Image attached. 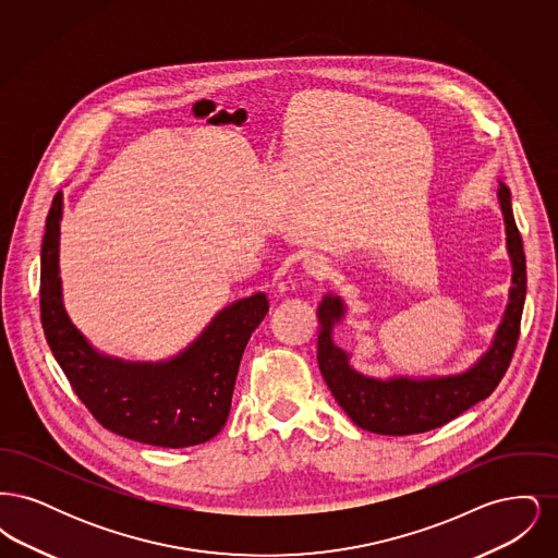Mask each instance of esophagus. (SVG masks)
<instances>
[{
    "instance_id": "1",
    "label": "esophagus",
    "mask_w": 558,
    "mask_h": 558,
    "mask_svg": "<svg viewBox=\"0 0 558 558\" xmlns=\"http://www.w3.org/2000/svg\"><path fill=\"white\" fill-rule=\"evenodd\" d=\"M303 269H305V274H310V276L316 278V280H324V278L328 276V271H330L328 262H326L324 257H319V255L307 257V259L303 262Z\"/></svg>"
}]
</instances>
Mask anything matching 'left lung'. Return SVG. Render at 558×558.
<instances>
[{
	"instance_id": "obj_1",
	"label": "left lung",
	"mask_w": 558,
	"mask_h": 558,
	"mask_svg": "<svg viewBox=\"0 0 558 558\" xmlns=\"http://www.w3.org/2000/svg\"><path fill=\"white\" fill-rule=\"evenodd\" d=\"M498 201L505 215L506 248L512 262V287L494 343L469 371L439 378L393 376L387 380L353 371L349 366V353L332 341V328L345 316V303L332 294L322 299L318 307L322 326L318 335L319 372L330 393L360 428L378 435L425 433L450 423L481 399L489 398L502 380L519 341L527 271L523 240L510 207V190L505 184H500Z\"/></svg>"
}]
</instances>
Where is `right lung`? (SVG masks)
<instances>
[{
    "instance_id": "obj_1",
    "label": "right lung",
    "mask_w": 558,
    "mask_h": 558,
    "mask_svg": "<svg viewBox=\"0 0 558 558\" xmlns=\"http://www.w3.org/2000/svg\"><path fill=\"white\" fill-rule=\"evenodd\" d=\"M62 192L53 196L41 242V324L56 362L100 425L140 444L187 448L226 425L240 360L266 318L264 292L221 310L203 335L165 362H123L98 353L66 316L58 267Z\"/></svg>"
}]
</instances>
